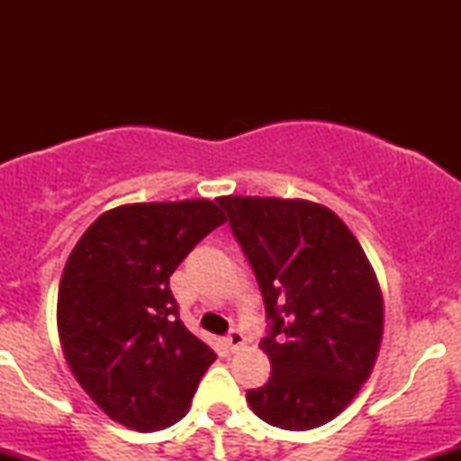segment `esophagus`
I'll use <instances>...</instances> for the list:
<instances>
[{"mask_svg":"<svg viewBox=\"0 0 461 461\" xmlns=\"http://www.w3.org/2000/svg\"><path fill=\"white\" fill-rule=\"evenodd\" d=\"M225 342H227V347H230V351H238V348L245 345V333H242L240 330H236V327H231V330L227 331Z\"/></svg>","mask_w":461,"mask_h":461,"instance_id":"esophagus-1","label":"esophagus"}]
</instances>
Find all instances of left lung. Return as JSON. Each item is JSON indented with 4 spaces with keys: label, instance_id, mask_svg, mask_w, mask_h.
Returning a JSON list of instances; mask_svg holds the SVG:
<instances>
[{
    "label": "left lung",
    "instance_id": "obj_1",
    "mask_svg": "<svg viewBox=\"0 0 461 461\" xmlns=\"http://www.w3.org/2000/svg\"><path fill=\"white\" fill-rule=\"evenodd\" d=\"M267 310L271 377L249 390L268 425L308 431L336 418L377 359L384 299L348 227L303 199L221 197Z\"/></svg>",
    "mask_w": 461,
    "mask_h": 461
}]
</instances>
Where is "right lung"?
I'll list each match as a JSON object with an SVG mask.
<instances>
[{
  "label": "right lung",
  "mask_w": 461,
  "mask_h": 461,
  "mask_svg": "<svg viewBox=\"0 0 461 461\" xmlns=\"http://www.w3.org/2000/svg\"><path fill=\"white\" fill-rule=\"evenodd\" d=\"M223 223L208 199L121 205L68 256L58 290L62 351L86 394L130 429L177 422L216 359L179 321L168 277Z\"/></svg>",
  "instance_id": "right-lung-1"
}]
</instances>
